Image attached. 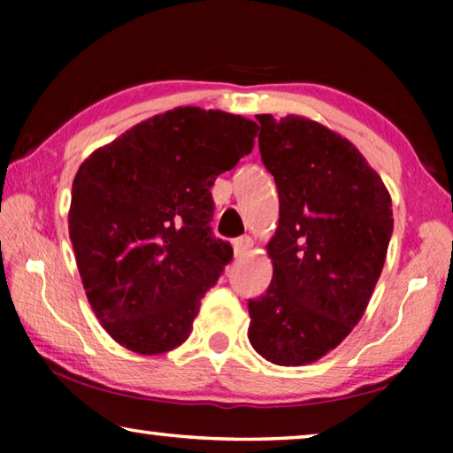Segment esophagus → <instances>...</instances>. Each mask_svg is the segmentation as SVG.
<instances>
[{"label":"esophagus","instance_id":"34e87169","mask_svg":"<svg viewBox=\"0 0 453 453\" xmlns=\"http://www.w3.org/2000/svg\"><path fill=\"white\" fill-rule=\"evenodd\" d=\"M251 248H254V240H251L250 235H243V237H240V240L234 242V254H235V257L248 256Z\"/></svg>","mask_w":453,"mask_h":453}]
</instances>
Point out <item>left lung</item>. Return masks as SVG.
Instances as JSON below:
<instances>
[{"instance_id": "8db88e82", "label": "left lung", "mask_w": 453, "mask_h": 453, "mask_svg": "<svg viewBox=\"0 0 453 453\" xmlns=\"http://www.w3.org/2000/svg\"><path fill=\"white\" fill-rule=\"evenodd\" d=\"M259 121L280 196L265 245L273 278L248 302L251 348L275 365L313 364L362 319L394 232L392 197L348 137L303 116Z\"/></svg>"}]
</instances>
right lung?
<instances>
[{
	"label": "right lung",
	"instance_id": "obj_1",
	"mask_svg": "<svg viewBox=\"0 0 453 453\" xmlns=\"http://www.w3.org/2000/svg\"><path fill=\"white\" fill-rule=\"evenodd\" d=\"M257 124L186 105L97 148L72 186L70 240L88 302L119 346L157 356L188 340L234 251L211 235V186Z\"/></svg>",
	"mask_w": 453,
	"mask_h": 453
}]
</instances>
